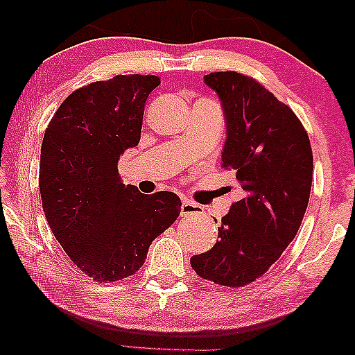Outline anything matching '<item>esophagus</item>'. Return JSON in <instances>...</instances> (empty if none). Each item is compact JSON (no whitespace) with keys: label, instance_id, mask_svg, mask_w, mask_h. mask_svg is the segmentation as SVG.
Here are the masks:
<instances>
[{"label":"esophagus","instance_id":"34e87169","mask_svg":"<svg viewBox=\"0 0 355 355\" xmlns=\"http://www.w3.org/2000/svg\"><path fill=\"white\" fill-rule=\"evenodd\" d=\"M202 214V207L195 205V202H191L189 200H184L182 205H181V216L184 217H200Z\"/></svg>","mask_w":355,"mask_h":355}]
</instances>
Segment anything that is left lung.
I'll list each match as a JSON object with an SVG mask.
<instances>
[{
	"instance_id": "8db88e82",
	"label": "left lung",
	"mask_w": 355,
	"mask_h": 355,
	"mask_svg": "<svg viewBox=\"0 0 355 355\" xmlns=\"http://www.w3.org/2000/svg\"><path fill=\"white\" fill-rule=\"evenodd\" d=\"M205 83L222 103V166L234 173L242 198L222 218L216 245L190 264L206 280L245 286L269 270L300 228L313 179L310 139L293 110L253 78L214 72Z\"/></svg>"
}]
</instances>
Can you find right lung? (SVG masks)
Wrapping results in <instances>:
<instances>
[{
    "mask_svg": "<svg viewBox=\"0 0 355 355\" xmlns=\"http://www.w3.org/2000/svg\"><path fill=\"white\" fill-rule=\"evenodd\" d=\"M155 75H116L73 91L46 127L39 189L45 218L64 252L88 277L118 282L144 264L149 245L181 212L173 191L139 193L118 173L138 146Z\"/></svg>",
    "mask_w": 355,
    "mask_h": 355,
    "instance_id": "1",
    "label": "right lung"
}]
</instances>
